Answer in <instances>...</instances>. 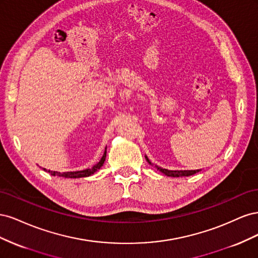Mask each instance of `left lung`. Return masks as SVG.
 <instances>
[{
  "instance_id": "8db88e82",
  "label": "left lung",
  "mask_w": 258,
  "mask_h": 258,
  "mask_svg": "<svg viewBox=\"0 0 258 258\" xmlns=\"http://www.w3.org/2000/svg\"><path fill=\"white\" fill-rule=\"evenodd\" d=\"M146 160L152 163L150 160H148V158L146 157ZM156 168H157V170H159L161 173H163L167 176H172V177H178V176H189V175H192L195 173L199 172V170H184V171H171V170H167V169H162V168H159L156 166Z\"/></svg>"
}]
</instances>
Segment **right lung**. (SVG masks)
<instances>
[{
	"label": "right lung",
	"instance_id": "right-lung-1",
	"mask_svg": "<svg viewBox=\"0 0 258 258\" xmlns=\"http://www.w3.org/2000/svg\"><path fill=\"white\" fill-rule=\"evenodd\" d=\"M105 157H106V148L104 151V154L102 156V158H101V160L97 163V165L93 166L92 168L90 169H86V170H83V171H74V172H63V173H60V172H52V171L50 170H46L44 169V171H46V172H48L49 174L51 175H58V176H62V177H70V178H77V177H86V176H89L91 174H93L96 172V171H98L101 167L103 166V163L105 161Z\"/></svg>",
	"mask_w": 258,
	"mask_h": 258
}]
</instances>
